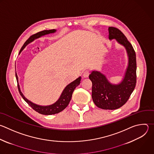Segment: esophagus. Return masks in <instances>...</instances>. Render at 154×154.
I'll list each match as a JSON object with an SVG mask.
<instances>
[{
  "mask_svg": "<svg viewBox=\"0 0 154 154\" xmlns=\"http://www.w3.org/2000/svg\"><path fill=\"white\" fill-rule=\"evenodd\" d=\"M89 75V72L88 71H86L83 74V78H87L88 77Z\"/></svg>",
  "mask_w": 154,
  "mask_h": 154,
  "instance_id": "34e87169",
  "label": "esophagus"
}]
</instances>
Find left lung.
Listing matches in <instances>:
<instances>
[{
	"label": "left lung",
	"mask_w": 154,
	"mask_h": 154,
	"mask_svg": "<svg viewBox=\"0 0 154 154\" xmlns=\"http://www.w3.org/2000/svg\"><path fill=\"white\" fill-rule=\"evenodd\" d=\"M109 38L126 49L128 63L122 81L117 84L111 83L106 75L93 70L89 75L92 83V98L95 105L102 109L114 110L124 105L128 100L136 85V55L135 51L126 36L119 29L109 27Z\"/></svg>",
	"instance_id": "left-lung-1"
}]
</instances>
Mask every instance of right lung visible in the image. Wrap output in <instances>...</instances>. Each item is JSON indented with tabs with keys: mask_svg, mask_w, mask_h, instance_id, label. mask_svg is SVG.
Here are the masks:
<instances>
[{
	"mask_svg": "<svg viewBox=\"0 0 154 154\" xmlns=\"http://www.w3.org/2000/svg\"><path fill=\"white\" fill-rule=\"evenodd\" d=\"M57 31L56 29H49V30H44L42 31H40L39 32H37L32 35H31L24 43L23 46L20 50L19 54L21 53L22 51L24 49V48L30 43L33 42L34 40L38 38L43 35L49 34H53L54 33ZM16 77L17 79V82L18 83V89L19 93L20 95L22 97L23 100L26 102V103L36 112H38L39 114H43V115H52V114H58L60 112L62 111L63 109H65L67 106L69 105V101H71L72 95L73 93V91H74L75 88L79 86L80 83V80H81V77H78L77 79H75L74 81L70 83L69 85H68L63 91H62L59 98L54 103L50 105H47V106H42V105H37L33 102L31 101L28 99H27L23 93L22 92L20 88V85H19V79H18V76L17 75L16 71Z\"/></svg>",
	"mask_w": 154,
	"mask_h": 154,
	"instance_id": "obj_1",
	"label": "right lung"
}]
</instances>
